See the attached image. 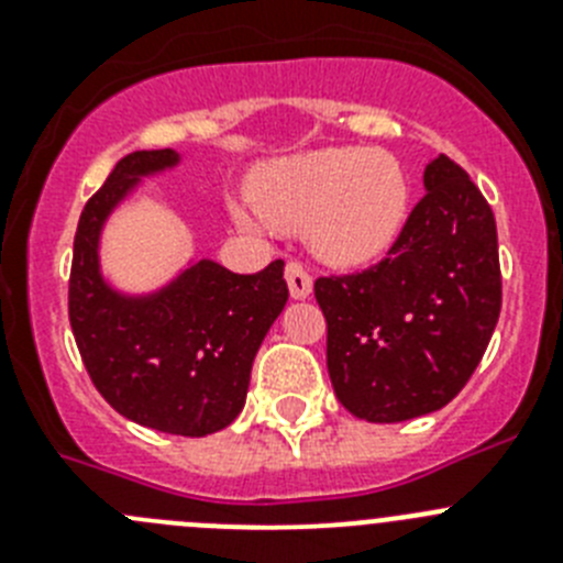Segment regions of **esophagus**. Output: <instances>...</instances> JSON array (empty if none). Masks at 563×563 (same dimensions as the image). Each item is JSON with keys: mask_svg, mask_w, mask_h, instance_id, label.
<instances>
[{"mask_svg": "<svg viewBox=\"0 0 563 563\" xmlns=\"http://www.w3.org/2000/svg\"><path fill=\"white\" fill-rule=\"evenodd\" d=\"M287 278V287H290V296L292 298H307L312 292V276L305 271L301 262H290L285 271Z\"/></svg>", "mask_w": 563, "mask_h": 563, "instance_id": "esophagus-1", "label": "esophagus"}]
</instances>
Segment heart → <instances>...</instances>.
Segmentation results:
<instances>
[{
    "mask_svg": "<svg viewBox=\"0 0 563 563\" xmlns=\"http://www.w3.org/2000/svg\"><path fill=\"white\" fill-rule=\"evenodd\" d=\"M253 200L278 228L305 231L318 258L338 267L369 265L389 251L409 217L411 188L395 154L366 146H330L285 157L258 172ZM247 231L265 221L233 208Z\"/></svg>",
    "mask_w": 563,
    "mask_h": 563,
    "instance_id": "1",
    "label": "heart"
}]
</instances>
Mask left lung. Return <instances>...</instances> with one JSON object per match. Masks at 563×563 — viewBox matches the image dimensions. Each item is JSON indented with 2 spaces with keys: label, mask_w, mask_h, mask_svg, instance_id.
<instances>
[{
  "label": "left lung",
  "mask_w": 563,
  "mask_h": 563,
  "mask_svg": "<svg viewBox=\"0 0 563 563\" xmlns=\"http://www.w3.org/2000/svg\"><path fill=\"white\" fill-rule=\"evenodd\" d=\"M422 186L389 256L316 282L332 389L366 422L415 420L454 400L499 321L494 211L445 154Z\"/></svg>",
  "instance_id": "obj_1"
}]
</instances>
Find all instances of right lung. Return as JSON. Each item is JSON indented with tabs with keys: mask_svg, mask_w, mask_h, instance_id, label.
Instances as JSON below:
<instances>
[{
	"mask_svg": "<svg viewBox=\"0 0 563 563\" xmlns=\"http://www.w3.org/2000/svg\"><path fill=\"white\" fill-rule=\"evenodd\" d=\"M180 163L174 148L126 154L78 220L69 271V327L89 377L126 420L206 437L236 420L251 366L287 305L285 262L239 276L197 258L161 290L132 296L101 273V231L143 177Z\"/></svg>",
	"mask_w": 563,
	"mask_h": 563,
	"instance_id": "1",
	"label": "right lung"
}]
</instances>
